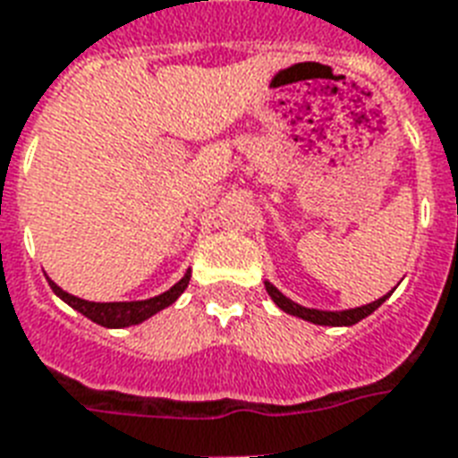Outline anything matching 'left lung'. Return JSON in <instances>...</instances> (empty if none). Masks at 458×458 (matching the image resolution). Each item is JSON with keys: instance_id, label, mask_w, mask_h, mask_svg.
Masks as SVG:
<instances>
[{"instance_id": "8db88e82", "label": "left lung", "mask_w": 458, "mask_h": 458, "mask_svg": "<svg viewBox=\"0 0 458 458\" xmlns=\"http://www.w3.org/2000/svg\"><path fill=\"white\" fill-rule=\"evenodd\" d=\"M265 289H267L269 299L275 301L277 308H282L284 313L296 315V318H301V320L313 322V325H327V327H349V325H356V322H360L370 313H375V310H377V308L389 299V293H387V296H382V299L373 301V303H368V306H360V308H349V310H315V308L299 306L296 301L286 299L284 293L279 292L275 284H269V282H265Z\"/></svg>"}]
</instances>
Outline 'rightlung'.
I'll return each mask as SVG.
<instances>
[{"mask_svg": "<svg viewBox=\"0 0 458 458\" xmlns=\"http://www.w3.org/2000/svg\"><path fill=\"white\" fill-rule=\"evenodd\" d=\"M189 279H191V269L172 286V289H169V292L159 293V296H152V299H145V301H114V303H95V301L78 299V296H71V293L64 292L62 286H56L49 277L47 282L49 286H52V292H55L64 303H69L73 310L85 315L88 320L98 322V325H102V327L119 329V327H131V325H140V322L152 318V315L159 313V310H165L166 306H172L174 301L186 292Z\"/></svg>", "mask_w": 458, "mask_h": 458, "instance_id": "obj_1", "label": "right lung"}]
</instances>
